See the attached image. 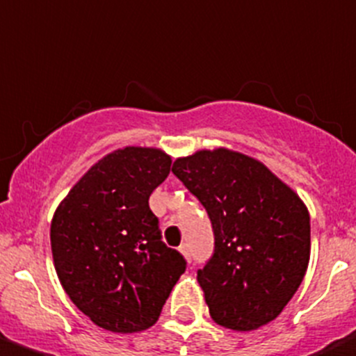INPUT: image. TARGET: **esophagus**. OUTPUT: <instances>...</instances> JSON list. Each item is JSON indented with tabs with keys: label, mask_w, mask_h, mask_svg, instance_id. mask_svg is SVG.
Listing matches in <instances>:
<instances>
[{
	"label": "esophagus",
	"mask_w": 356,
	"mask_h": 356,
	"mask_svg": "<svg viewBox=\"0 0 356 356\" xmlns=\"http://www.w3.org/2000/svg\"><path fill=\"white\" fill-rule=\"evenodd\" d=\"M178 250H180V254H181V256L185 257V259H187V261H191V252H189V245H185V243H184V245H181V247L178 248Z\"/></svg>",
	"instance_id": "1"
}]
</instances>
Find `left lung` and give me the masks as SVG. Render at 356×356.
Instances as JSON below:
<instances>
[{
  "label": "left lung",
  "mask_w": 356,
  "mask_h": 356,
  "mask_svg": "<svg viewBox=\"0 0 356 356\" xmlns=\"http://www.w3.org/2000/svg\"><path fill=\"white\" fill-rule=\"evenodd\" d=\"M172 172L214 229V256L198 272L212 321L234 331L272 323L308 268L305 202L265 163L227 147L176 158Z\"/></svg>",
  "instance_id": "obj_1"
}]
</instances>
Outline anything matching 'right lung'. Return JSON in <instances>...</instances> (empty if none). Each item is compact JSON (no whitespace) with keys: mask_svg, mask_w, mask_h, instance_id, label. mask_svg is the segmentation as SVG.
Returning <instances> with one entry per match:
<instances>
[{"mask_svg":"<svg viewBox=\"0 0 356 356\" xmlns=\"http://www.w3.org/2000/svg\"><path fill=\"white\" fill-rule=\"evenodd\" d=\"M171 162L158 147L115 149L84 172L54 212L57 277L102 330L138 333L153 326L185 272V259L165 247L149 209Z\"/></svg>","mask_w":356,"mask_h":356,"instance_id":"obj_1","label":"right lung"}]
</instances>
